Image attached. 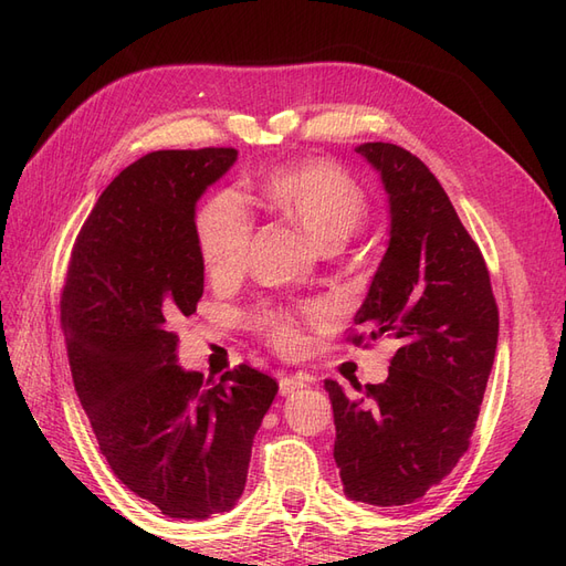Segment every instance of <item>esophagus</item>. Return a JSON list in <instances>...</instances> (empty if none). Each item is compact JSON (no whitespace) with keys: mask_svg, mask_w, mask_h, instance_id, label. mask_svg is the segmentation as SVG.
Listing matches in <instances>:
<instances>
[{"mask_svg":"<svg viewBox=\"0 0 566 566\" xmlns=\"http://www.w3.org/2000/svg\"><path fill=\"white\" fill-rule=\"evenodd\" d=\"M310 382H312L310 375H302V373L300 375H285V378H281V382H279V391H281V397H290V394L304 389Z\"/></svg>","mask_w":566,"mask_h":566,"instance_id":"1","label":"esophagus"}]
</instances>
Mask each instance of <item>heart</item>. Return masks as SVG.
<instances>
[{"instance_id":"obj_1","label":"heart","mask_w":566,"mask_h":566,"mask_svg":"<svg viewBox=\"0 0 566 566\" xmlns=\"http://www.w3.org/2000/svg\"><path fill=\"white\" fill-rule=\"evenodd\" d=\"M260 193L279 212L293 219L318 248L345 243L368 212L364 188L339 165L323 158L271 169L260 181ZM250 229V210L238 193H219L202 205L196 221V235L208 276L224 281L241 271ZM318 316L321 312L316 306L302 314L306 321ZM262 323L276 347L290 352L302 345V331L293 314L271 310L262 316Z\"/></svg>"}]
</instances>
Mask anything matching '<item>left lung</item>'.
Here are the masks:
<instances>
[{"label":"left lung","mask_w":566,"mask_h":566,"mask_svg":"<svg viewBox=\"0 0 566 566\" xmlns=\"http://www.w3.org/2000/svg\"><path fill=\"white\" fill-rule=\"evenodd\" d=\"M356 153L380 175L389 243L354 323L366 339H399V349L380 385L323 387L345 495L391 507L422 499L468 451L499 345V306L482 252L424 163L382 142Z\"/></svg>","instance_id":"obj_1"}]
</instances>
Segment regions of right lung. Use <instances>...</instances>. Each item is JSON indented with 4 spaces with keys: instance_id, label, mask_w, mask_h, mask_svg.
Here are the masks:
<instances>
[{
    "instance_id": "1",
    "label": "right lung",
    "mask_w": 566,
    "mask_h": 566,
    "mask_svg": "<svg viewBox=\"0 0 566 566\" xmlns=\"http://www.w3.org/2000/svg\"><path fill=\"white\" fill-rule=\"evenodd\" d=\"M235 148L156 150L123 169L77 235L61 325L77 399L129 491L175 520L243 495L252 441L279 385L250 366L219 382L177 361L181 316L202 297L196 205Z\"/></svg>"
}]
</instances>
